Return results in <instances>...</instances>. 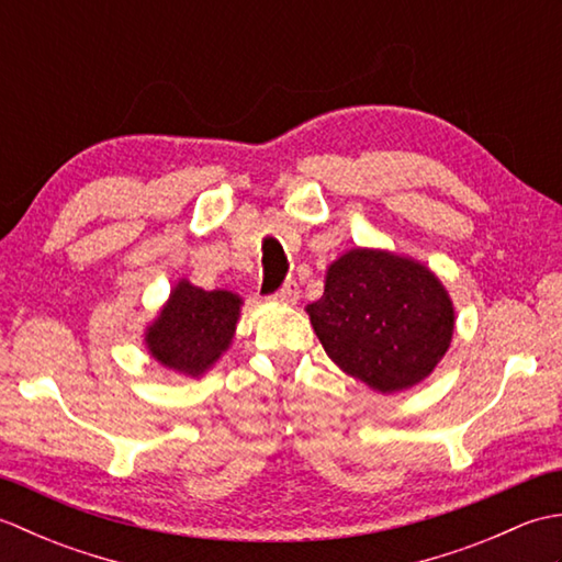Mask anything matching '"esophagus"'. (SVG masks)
Here are the masks:
<instances>
[{"label": "esophagus", "mask_w": 562, "mask_h": 562, "mask_svg": "<svg viewBox=\"0 0 562 562\" xmlns=\"http://www.w3.org/2000/svg\"><path fill=\"white\" fill-rule=\"evenodd\" d=\"M274 300H280V302H296V300H300V288H296V282L294 280L284 282L282 288L274 292Z\"/></svg>", "instance_id": "34e87169"}]
</instances>
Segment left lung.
<instances>
[{
	"label": "left lung",
	"instance_id": "8db88e82",
	"mask_svg": "<svg viewBox=\"0 0 562 562\" xmlns=\"http://www.w3.org/2000/svg\"><path fill=\"white\" fill-rule=\"evenodd\" d=\"M306 312L330 360L381 393L425 379L453 333L441 282L420 262L384 250L355 248L338 258L324 296Z\"/></svg>",
	"mask_w": 562,
	"mask_h": 562
}]
</instances>
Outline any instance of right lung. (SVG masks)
Segmentation results:
<instances>
[{"instance_id": "right-lung-1", "label": "right lung", "mask_w": 562, "mask_h": 562, "mask_svg": "<svg viewBox=\"0 0 562 562\" xmlns=\"http://www.w3.org/2000/svg\"><path fill=\"white\" fill-rule=\"evenodd\" d=\"M238 306L241 300L232 292H205L181 282L147 333L149 352L178 372L202 374L229 348Z\"/></svg>"}]
</instances>
